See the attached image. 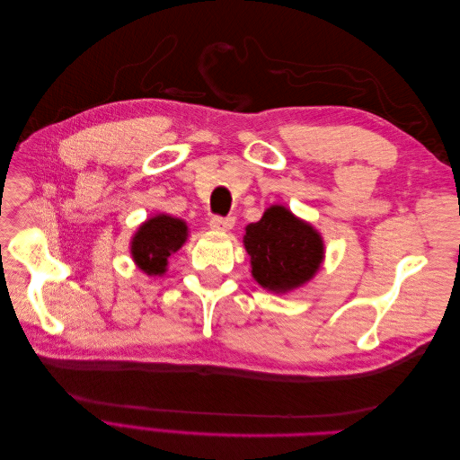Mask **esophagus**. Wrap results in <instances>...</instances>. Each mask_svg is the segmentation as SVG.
I'll return each instance as SVG.
<instances>
[{
  "instance_id": "34e87169",
  "label": "esophagus",
  "mask_w": 460,
  "mask_h": 460,
  "mask_svg": "<svg viewBox=\"0 0 460 460\" xmlns=\"http://www.w3.org/2000/svg\"><path fill=\"white\" fill-rule=\"evenodd\" d=\"M208 225H211V228H213L215 232H230V230L234 228V218H232V217H226V218L213 217L211 222H208Z\"/></svg>"
}]
</instances>
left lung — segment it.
<instances>
[{
  "label": "left lung",
  "instance_id": "1",
  "mask_svg": "<svg viewBox=\"0 0 460 460\" xmlns=\"http://www.w3.org/2000/svg\"><path fill=\"white\" fill-rule=\"evenodd\" d=\"M243 245L255 282L280 296L309 284L326 255L320 232L284 205H270L259 222L247 225Z\"/></svg>",
  "mask_w": 460,
  "mask_h": 460
}]
</instances>
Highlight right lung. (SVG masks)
I'll use <instances>...</instances> for the list:
<instances>
[{
    "label": "right lung",
    "mask_w": 460,
    "mask_h": 460,
    "mask_svg": "<svg viewBox=\"0 0 460 460\" xmlns=\"http://www.w3.org/2000/svg\"><path fill=\"white\" fill-rule=\"evenodd\" d=\"M186 220L159 213L144 220L130 240V255L137 269L147 276H163L169 270V257L188 242Z\"/></svg>",
    "instance_id": "right-lung-1"
}]
</instances>
